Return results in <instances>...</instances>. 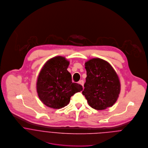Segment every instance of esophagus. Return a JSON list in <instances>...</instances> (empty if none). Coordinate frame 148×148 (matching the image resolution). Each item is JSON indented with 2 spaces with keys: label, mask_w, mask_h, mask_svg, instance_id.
I'll use <instances>...</instances> for the list:
<instances>
[{
  "label": "esophagus",
  "mask_w": 148,
  "mask_h": 148,
  "mask_svg": "<svg viewBox=\"0 0 148 148\" xmlns=\"http://www.w3.org/2000/svg\"><path fill=\"white\" fill-rule=\"evenodd\" d=\"M78 83L79 84H80V85H82L83 87V86H84V81L83 80H80L79 82H78Z\"/></svg>",
  "instance_id": "obj_1"
}]
</instances>
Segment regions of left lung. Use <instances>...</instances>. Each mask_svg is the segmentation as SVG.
Instances as JSON below:
<instances>
[{
    "mask_svg": "<svg viewBox=\"0 0 148 148\" xmlns=\"http://www.w3.org/2000/svg\"><path fill=\"white\" fill-rule=\"evenodd\" d=\"M86 82L82 94L88 104L98 110L112 106L121 91L119 77L107 61L94 58L85 62Z\"/></svg>",
    "mask_w": 148,
    "mask_h": 148,
    "instance_id": "8db88e82",
    "label": "left lung"
}]
</instances>
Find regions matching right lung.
Wrapping results in <instances>:
<instances>
[{
	"label": "right lung",
	"mask_w": 148,
	"mask_h": 148,
	"mask_svg": "<svg viewBox=\"0 0 148 148\" xmlns=\"http://www.w3.org/2000/svg\"><path fill=\"white\" fill-rule=\"evenodd\" d=\"M69 65L65 57L56 56L48 60L40 71L37 92L47 106L54 109L64 107L72 95L83 90L81 85L72 82L71 75L67 71Z\"/></svg>",
	"instance_id": "obj_1"
}]
</instances>
